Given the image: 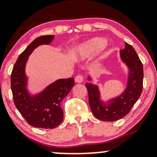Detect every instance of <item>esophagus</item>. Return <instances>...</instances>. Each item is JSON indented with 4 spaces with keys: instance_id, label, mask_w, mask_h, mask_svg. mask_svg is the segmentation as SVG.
<instances>
[{
    "instance_id": "esophagus-1",
    "label": "esophagus",
    "mask_w": 157,
    "mask_h": 157,
    "mask_svg": "<svg viewBox=\"0 0 157 157\" xmlns=\"http://www.w3.org/2000/svg\"><path fill=\"white\" fill-rule=\"evenodd\" d=\"M75 80L76 82H82L83 81V77L82 75H77Z\"/></svg>"
}]
</instances>
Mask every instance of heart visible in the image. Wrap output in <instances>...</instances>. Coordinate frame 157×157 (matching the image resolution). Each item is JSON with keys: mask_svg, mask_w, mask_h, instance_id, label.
I'll return each mask as SVG.
<instances>
[{"mask_svg": "<svg viewBox=\"0 0 157 157\" xmlns=\"http://www.w3.org/2000/svg\"><path fill=\"white\" fill-rule=\"evenodd\" d=\"M107 44V41L101 37H94L90 39L79 46L76 57L77 60H83L89 58L102 50Z\"/></svg>", "mask_w": 157, "mask_h": 157, "instance_id": "obj_1", "label": "heart"}]
</instances>
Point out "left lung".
<instances>
[{
    "mask_svg": "<svg viewBox=\"0 0 157 157\" xmlns=\"http://www.w3.org/2000/svg\"><path fill=\"white\" fill-rule=\"evenodd\" d=\"M120 54L122 60L129 70L127 86L120 96L105 102L101 100L100 90L97 85L86 83L90 108L95 117L102 121H117L124 117L130 112L142 94L143 66L139 56L132 46L127 43L125 48L120 50ZM88 79L91 80L90 77Z\"/></svg>",
    "mask_w": 157,
    "mask_h": 157,
    "instance_id": "left-lung-1",
    "label": "left lung"
}]
</instances>
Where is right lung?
I'll use <instances>...</instances> for the list:
<instances>
[{
  "label": "right lung",
  "mask_w": 157,
  "mask_h": 157,
  "mask_svg": "<svg viewBox=\"0 0 157 157\" xmlns=\"http://www.w3.org/2000/svg\"><path fill=\"white\" fill-rule=\"evenodd\" d=\"M54 35L37 37L19 55L11 75V89L14 102L21 114L30 125L40 128H55L63 120L60 102L75 86L72 77L60 79L50 84L36 95H30L27 90L25 67L29 56L40 45H48Z\"/></svg>",
  "instance_id": "right-lung-1"
}]
</instances>
